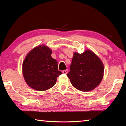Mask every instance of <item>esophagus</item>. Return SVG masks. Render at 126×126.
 I'll return each mask as SVG.
<instances>
[{"instance_id":"1","label":"esophagus","mask_w":126,"mask_h":126,"mask_svg":"<svg viewBox=\"0 0 126 126\" xmlns=\"http://www.w3.org/2000/svg\"><path fill=\"white\" fill-rule=\"evenodd\" d=\"M68 72V70H67V69H66V70H63V71H62V73H63V74H67Z\"/></svg>"}]
</instances>
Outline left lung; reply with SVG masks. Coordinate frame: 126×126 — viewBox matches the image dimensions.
I'll list each match as a JSON object with an SVG mask.
<instances>
[{
    "label": "left lung",
    "instance_id": "1",
    "mask_svg": "<svg viewBox=\"0 0 126 126\" xmlns=\"http://www.w3.org/2000/svg\"><path fill=\"white\" fill-rule=\"evenodd\" d=\"M67 74L72 85L82 92L97 87L103 78L104 66L101 60L90 50L74 53Z\"/></svg>",
    "mask_w": 126,
    "mask_h": 126
}]
</instances>
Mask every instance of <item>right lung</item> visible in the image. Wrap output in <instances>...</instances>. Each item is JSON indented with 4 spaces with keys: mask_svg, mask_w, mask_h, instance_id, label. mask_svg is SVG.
<instances>
[{
    "mask_svg": "<svg viewBox=\"0 0 126 126\" xmlns=\"http://www.w3.org/2000/svg\"><path fill=\"white\" fill-rule=\"evenodd\" d=\"M52 51L41 45L34 48L26 56L23 64V74L29 86L38 91L50 89L62 74L57 62L52 58Z\"/></svg>",
    "mask_w": 126,
    "mask_h": 126,
    "instance_id": "right-lung-1",
    "label": "right lung"
}]
</instances>
